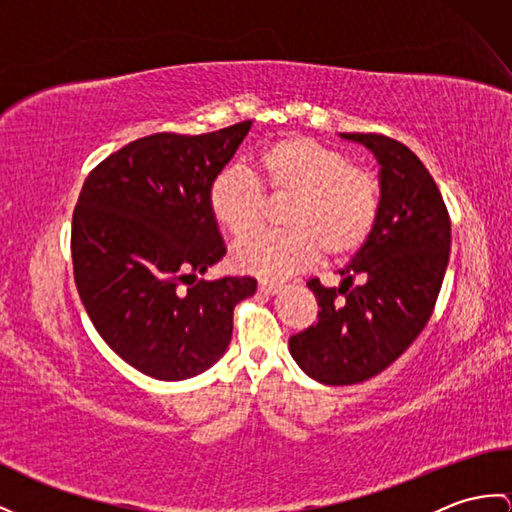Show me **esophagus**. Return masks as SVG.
<instances>
[{
  "label": "esophagus",
  "instance_id": "esophagus-1",
  "mask_svg": "<svg viewBox=\"0 0 512 512\" xmlns=\"http://www.w3.org/2000/svg\"><path fill=\"white\" fill-rule=\"evenodd\" d=\"M280 289H282V284H276V282H260L258 284V291L265 295H276Z\"/></svg>",
  "mask_w": 512,
  "mask_h": 512
}]
</instances>
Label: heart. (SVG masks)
Masks as SVG:
<instances>
[{
  "label": "heart",
  "mask_w": 512,
  "mask_h": 512,
  "mask_svg": "<svg viewBox=\"0 0 512 512\" xmlns=\"http://www.w3.org/2000/svg\"><path fill=\"white\" fill-rule=\"evenodd\" d=\"M289 195L282 223L289 230L247 236L234 245L232 260L245 273L280 280L328 258L356 254L376 228L382 189L365 167L350 165L339 149L308 136H286L254 160V178L223 169L210 180L208 208L234 239L252 232L265 215V193Z\"/></svg>",
  "instance_id": "1"
}]
</instances>
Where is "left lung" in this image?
I'll return each instance as SVG.
<instances>
[{"label": "left lung", "instance_id": "1", "mask_svg": "<svg viewBox=\"0 0 512 512\" xmlns=\"http://www.w3.org/2000/svg\"><path fill=\"white\" fill-rule=\"evenodd\" d=\"M380 162L382 208L369 241L341 269L339 289L308 280L317 321L293 334L295 363L317 382L345 386L378 376L432 315L452 245L450 213L423 162L384 134H343Z\"/></svg>", "mask_w": 512, "mask_h": 512}]
</instances>
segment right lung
Wrapping results in <instances>:
<instances>
[{"label":"right lung","instance_id":"1","mask_svg":"<svg viewBox=\"0 0 512 512\" xmlns=\"http://www.w3.org/2000/svg\"><path fill=\"white\" fill-rule=\"evenodd\" d=\"M249 126L143 136L82 184L73 278L99 336L145 376L173 382L213 367L230 345L234 306L256 293L249 276L197 278L226 256L208 186Z\"/></svg>","mask_w":512,"mask_h":512}]
</instances>
